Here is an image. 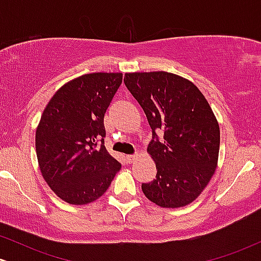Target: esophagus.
Segmentation results:
<instances>
[{"instance_id":"esophagus-1","label":"esophagus","mask_w":261,"mask_h":261,"mask_svg":"<svg viewBox=\"0 0 261 261\" xmlns=\"http://www.w3.org/2000/svg\"><path fill=\"white\" fill-rule=\"evenodd\" d=\"M136 157H137V154H127L126 160H127L128 163H133V162L136 160Z\"/></svg>"}]
</instances>
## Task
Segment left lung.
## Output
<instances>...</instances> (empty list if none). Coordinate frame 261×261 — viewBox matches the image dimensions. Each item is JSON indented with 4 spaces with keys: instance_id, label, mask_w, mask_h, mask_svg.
Masks as SVG:
<instances>
[{
    "instance_id": "left-lung-1",
    "label": "left lung",
    "mask_w": 261,
    "mask_h": 261,
    "mask_svg": "<svg viewBox=\"0 0 261 261\" xmlns=\"http://www.w3.org/2000/svg\"><path fill=\"white\" fill-rule=\"evenodd\" d=\"M124 83L152 128L147 151L157 175L143 182V194L162 207L193 202L211 180L220 149V127L207 100L190 81L163 71L126 73Z\"/></svg>"
}]
</instances>
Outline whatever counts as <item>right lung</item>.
<instances>
[{
	"mask_svg": "<svg viewBox=\"0 0 261 261\" xmlns=\"http://www.w3.org/2000/svg\"><path fill=\"white\" fill-rule=\"evenodd\" d=\"M121 82L122 73L83 74L62 86L41 115L35 134L39 167L66 202L94 201L121 169L104 146V115Z\"/></svg>",
	"mask_w": 261,
	"mask_h": 261,
	"instance_id": "right-lung-1",
	"label": "right lung"
}]
</instances>
